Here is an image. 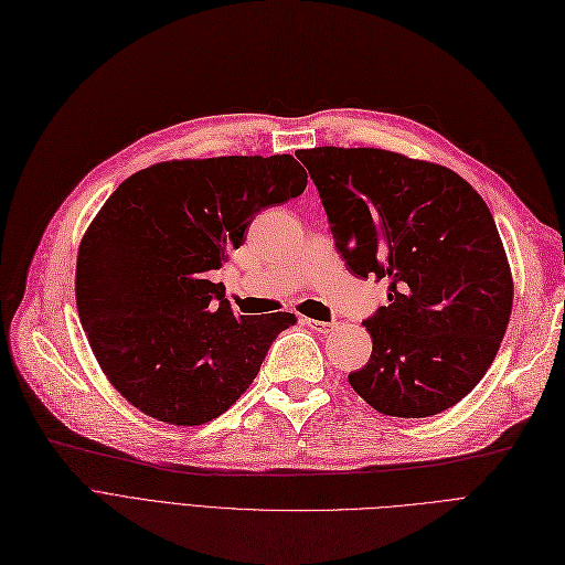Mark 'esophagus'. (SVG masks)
<instances>
[{"label":"esophagus","mask_w":565,"mask_h":565,"mask_svg":"<svg viewBox=\"0 0 565 565\" xmlns=\"http://www.w3.org/2000/svg\"><path fill=\"white\" fill-rule=\"evenodd\" d=\"M302 323L305 326H309L313 332H318V334H328V332H332L334 328H337V323H326V321H313V318H302Z\"/></svg>","instance_id":"esophagus-1"}]
</instances>
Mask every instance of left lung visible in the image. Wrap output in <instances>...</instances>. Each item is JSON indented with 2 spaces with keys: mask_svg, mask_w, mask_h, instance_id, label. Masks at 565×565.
Masks as SVG:
<instances>
[{
  "mask_svg": "<svg viewBox=\"0 0 565 565\" xmlns=\"http://www.w3.org/2000/svg\"><path fill=\"white\" fill-rule=\"evenodd\" d=\"M349 273L387 281L364 328L372 358L349 374L379 413L429 418L492 366L512 311V273L494 216L455 170L376 147L298 154Z\"/></svg>",
  "mask_w": 565,
  "mask_h": 565,
  "instance_id": "obj_1",
  "label": "left lung"
}]
</instances>
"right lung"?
Wrapping results in <instances>:
<instances>
[{"mask_svg":"<svg viewBox=\"0 0 565 565\" xmlns=\"http://www.w3.org/2000/svg\"><path fill=\"white\" fill-rule=\"evenodd\" d=\"M290 154L173 159L121 182L83 235L76 302L92 353L131 406L168 425H205L254 383L296 313L235 316L210 269L254 216L296 199Z\"/></svg>","mask_w":565,"mask_h":565,"instance_id":"right-lung-1","label":"right lung"}]
</instances>
